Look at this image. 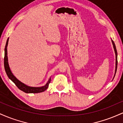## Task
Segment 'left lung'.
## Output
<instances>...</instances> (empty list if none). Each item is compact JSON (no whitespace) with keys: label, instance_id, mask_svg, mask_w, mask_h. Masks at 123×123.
<instances>
[{"label":"left lung","instance_id":"left-lung-1","mask_svg":"<svg viewBox=\"0 0 123 123\" xmlns=\"http://www.w3.org/2000/svg\"><path fill=\"white\" fill-rule=\"evenodd\" d=\"M111 43H112V44H113V46L114 50H115V55H116V68H115V75H114V77H115L116 73L117 67V50H116V48L115 44V43H114V42L112 40H111ZM114 77H113V79H114Z\"/></svg>","mask_w":123,"mask_h":123}]
</instances>
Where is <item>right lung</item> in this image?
I'll list each match as a JSON object with an SVG mask.
<instances>
[{
    "mask_svg": "<svg viewBox=\"0 0 123 123\" xmlns=\"http://www.w3.org/2000/svg\"><path fill=\"white\" fill-rule=\"evenodd\" d=\"M9 37L8 38L7 40L6 44L5 46V58H4V66H5V69L6 73L7 75L14 84L16 85L17 87H18L19 90L21 91H24L25 93H39L42 92L44 91L49 87V84H50L51 81V77H50L48 81L45 84L44 86H42V87H30L28 86L24 83H22L21 81L18 80L16 77H15L14 75L12 74V73L11 71L9 65H8V57H7V46H8V42Z\"/></svg>",
    "mask_w": 123,
    "mask_h": 123,
    "instance_id": "add662e5",
    "label": "right lung"
}]
</instances>
